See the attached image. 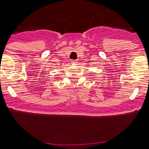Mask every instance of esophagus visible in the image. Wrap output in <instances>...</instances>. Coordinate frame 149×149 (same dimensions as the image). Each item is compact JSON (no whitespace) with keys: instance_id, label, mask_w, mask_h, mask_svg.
I'll use <instances>...</instances> for the list:
<instances>
[{"instance_id":"esophagus-1","label":"esophagus","mask_w":149,"mask_h":149,"mask_svg":"<svg viewBox=\"0 0 149 149\" xmlns=\"http://www.w3.org/2000/svg\"><path fill=\"white\" fill-rule=\"evenodd\" d=\"M72 63H73V64H75V63H77V60H72Z\"/></svg>"}]
</instances>
